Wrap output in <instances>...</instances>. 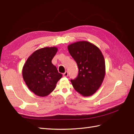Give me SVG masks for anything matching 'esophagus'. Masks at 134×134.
<instances>
[{"label":"esophagus","instance_id":"esophagus-1","mask_svg":"<svg viewBox=\"0 0 134 134\" xmlns=\"http://www.w3.org/2000/svg\"><path fill=\"white\" fill-rule=\"evenodd\" d=\"M63 76H64V77H66V76H67V75H68V72L65 71L64 73H63Z\"/></svg>","mask_w":134,"mask_h":134}]
</instances>
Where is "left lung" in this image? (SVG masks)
Wrapping results in <instances>:
<instances>
[{
    "label": "left lung",
    "instance_id": "obj_1",
    "mask_svg": "<svg viewBox=\"0 0 134 134\" xmlns=\"http://www.w3.org/2000/svg\"><path fill=\"white\" fill-rule=\"evenodd\" d=\"M68 49L79 69L77 77L71 80L74 88L83 96L93 95L101 86L105 75V59L101 51L86 41L70 44Z\"/></svg>",
    "mask_w": 134,
    "mask_h": 134
}]
</instances>
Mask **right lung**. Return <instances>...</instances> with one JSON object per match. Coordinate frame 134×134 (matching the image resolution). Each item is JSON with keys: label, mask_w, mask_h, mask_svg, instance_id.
<instances>
[{"label": "right lung", "mask_w": 134, "mask_h": 134, "mask_svg": "<svg viewBox=\"0 0 134 134\" xmlns=\"http://www.w3.org/2000/svg\"><path fill=\"white\" fill-rule=\"evenodd\" d=\"M58 51L55 47H45L35 51L25 63L22 76L28 88L36 95L45 97L55 89L62 77L52 60Z\"/></svg>", "instance_id": "obj_1"}]
</instances>
